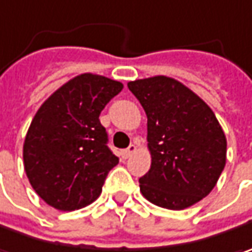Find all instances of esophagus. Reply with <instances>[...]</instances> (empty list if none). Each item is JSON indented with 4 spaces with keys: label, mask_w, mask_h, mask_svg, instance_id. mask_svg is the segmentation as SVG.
I'll return each instance as SVG.
<instances>
[{
    "label": "esophagus",
    "mask_w": 252,
    "mask_h": 252,
    "mask_svg": "<svg viewBox=\"0 0 252 252\" xmlns=\"http://www.w3.org/2000/svg\"><path fill=\"white\" fill-rule=\"evenodd\" d=\"M135 151H137V147L134 145V144H131L129 147L126 148V151H123V158L126 159V158H129L132 154H135Z\"/></svg>",
    "instance_id": "34e87169"
}]
</instances>
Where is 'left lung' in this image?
Here are the masks:
<instances>
[{
    "instance_id": "obj_1",
    "label": "left lung",
    "mask_w": 252,
    "mask_h": 252,
    "mask_svg": "<svg viewBox=\"0 0 252 252\" xmlns=\"http://www.w3.org/2000/svg\"><path fill=\"white\" fill-rule=\"evenodd\" d=\"M148 118L151 169L139 178L144 197L183 210L213 190L225 166L227 139L212 108L181 82L155 76L128 83Z\"/></svg>"
}]
</instances>
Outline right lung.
I'll return each mask as SVG.
<instances>
[{"label": "right lung", "instance_id": "1", "mask_svg": "<svg viewBox=\"0 0 252 252\" xmlns=\"http://www.w3.org/2000/svg\"><path fill=\"white\" fill-rule=\"evenodd\" d=\"M104 76H76L40 105L24 142V166L38 196L71 212L93 203L118 158L107 147L100 113L123 90Z\"/></svg>", "mask_w": 252, "mask_h": 252}]
</instances>
